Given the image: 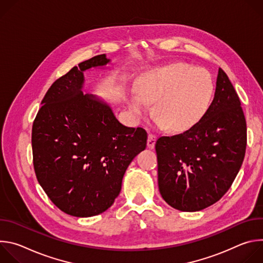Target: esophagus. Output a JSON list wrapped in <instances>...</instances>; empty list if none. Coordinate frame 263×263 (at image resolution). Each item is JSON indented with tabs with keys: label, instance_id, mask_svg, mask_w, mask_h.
<instances>
[{
	"label": "esophagus",
	"instance_id": "34e87169",
	"mask_svg": "<svg viewBox=\"0 0 263 263\" xmlns=\"http://www.w3.org/2000/svg\"><path fill=\"white\" fill-rule=\"evenodd\" d=\"M156 135L149 133L147 136V140H146V145L148 148H154L155 146V142H156Z\"/></svg>",
	"mask_w": 263,
	"mask_h": 263
}]
</instances>
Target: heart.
Here are the masks:
<instances>
[{
	"label": "heart",
	"mask_w": 263,
	"mask_h": 263,
	"mask_svg": "<svg viewBox=\"0 0 263 263\" xmlns=\"http://www.w3.org/2000/svg\"><path fill=\"white\" fill-rule=\"evenodd\" d=\"M214 93L212 74L204 67L175 62L148 70L137 79L129 97V108L136 116L149 110L172 132H183L199 124L208 112Z\"/></svg>",
	"instance_id": "1"
}]
</instances>
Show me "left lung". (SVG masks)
<instances>
[{"instance_id": "left-lung-1", "label": "left lung", "mask_w": 263, "mask_h": 263, "mask_svg": "<svg viewBox=\"0 0 263 263\" xmlns=\"http://www.w3.org/2000/svg\"><path fill=\"white\" fill-rule=\"evenodd\" d=\"M158 186L163 200L181 211H199L226 194L242 164L247 123L227 73L218 69L213 101L203 120L156 144Z\"/></svg>"}]
</instances>
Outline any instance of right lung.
<instances>
[{
	"mask_svg": "<svg viewBox=\"0 0 263 263\" xmlns=\"http://www.w3.org/2000/svg\"><path fill=\"white\" fill-rule=\"evenodd\" d=\"M109 61L95 56L57 79L32 126L37 181L61 211L77 217L114 204L127 167L146 144L144 129L124 126L107 104L82 92L83 71Z\"/></svg>",
	"mask_w": 263,
	"mask_h": 263,
	"instance_id": "1",
	"label": "right lung"
}]
</instances>
